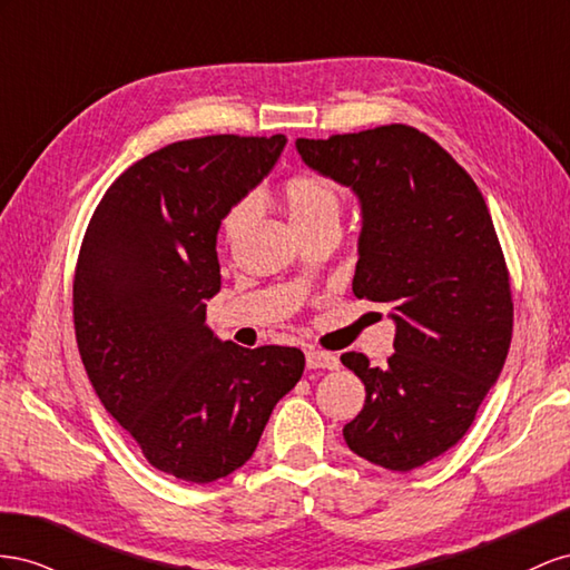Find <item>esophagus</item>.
Returning <instances> with one entry per match:
<instances>
[{
	"label": "esophagus",
	"instance_id": "1",
	"mask_svg": "<svg viewBox=\"0 0 570 570\" xmlns=\"http://www.w3.org/2000/svg\"><path fill=\"white\" fill-rule=\"evenodd\" d=\"M305 363L311 370H336L341 363L334 353H324V351H307L305 353Z\"/></svg>",
	"mask_w": 570,
	"mask_h": 570
}]
</instances>
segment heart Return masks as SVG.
I'll use <instances>...</instances> for the list:
<instances>
[{
	"label": "heart",
	"mask_w": 570,
	"mask_h": 570,
	"mask_svg": "<svg viewBox=\"0 0 570 570\" xmlns=\"http://www.w3.org/2000/svg\"><path fill=\"white\" fill-rule=\"evenodd\" d=\"M282 205L288 215V222L294 224L296 232L311 229V226L338 219L341 215V195L338 190L317 174H296L282 186ZM253 217V205L248 200L238 203L229 209V215L224 217V238L234 243L238 236L246 232V226Z\"/></svg>",
	"instance_id": "1"
}]
</instances>
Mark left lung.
I'll list each match as a JSON object with an SVG mask.
<instances>
[{
    "instance_id": "8db88e82",
    "label": "left lung",
    "mask_w": 570,
    "mask_h": 570,
    "mask_svg": "<svg viewBox=\"0 0 570 570\" xmlns=\"http://www.w3.org/2000/svg\"><path fill=\"white\" fill-rule=\"evenodd\" d=\"M296 150L357 198L353 294L392 305L396 324L386 367L341 355L365 384L344 439L409 473L459 442L507 363L513 303L490 209L456 159L411 126L298 138Z\"/></svg>"
}]
</instances>
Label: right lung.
I'll return each mask as SVG.
<instances>
[{
  "label": "right lung",
  "mask_w": 570,
  "mask_h": 570,
  "mask_svg": "<svg viewBox=\"0 0 570 570\" xmlns=\"http://www.w3.org/2000/svg\"><path fill=\"white\" fill-rule=\"evenodd\" d=\"M284 145V136L171 142L109 186L80 246V361L145 459L178 480L207 484L246 463L303 375L298 348L250 351L205 324L222 286L219 226Z\"/></svg>",
  "instance_id": "1"
}]
</instances>
